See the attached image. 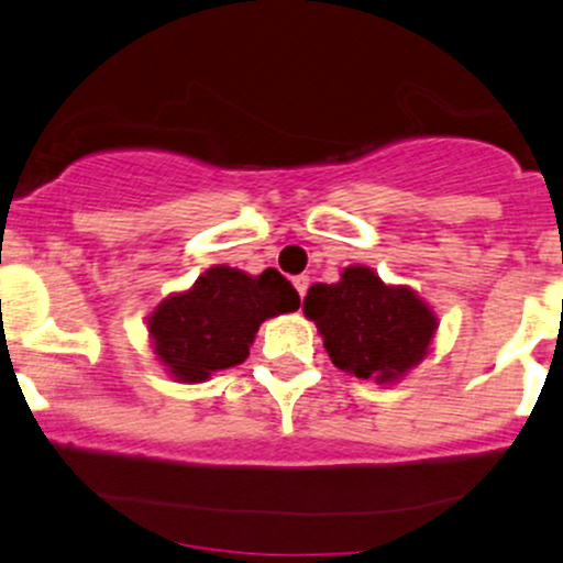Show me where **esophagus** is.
<instances>
[{
  "instance_id": "34e87169",
  "label": "esophagus",
  "mask_w": 563,
  "mask_h": 563,
  "mask_svg": "<svg viewBox=\"0 0 563 563\" xmlns=\"http://www.w3.org/2000/svg\"><path fill=\"white\" fill-rule=\"evenodd\" d=\"M292 284H295V289H298V295H300V298H306V292H308V284H311V279H308V276H295Z\"/></svg>"
}]
</instances>
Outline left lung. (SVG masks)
I'll return each instance as SVG.
<instances>
[{"instance_id": "obj_1", "label": "left lung", "mask_w": 563, "mask_h": 563, "mask_svg": "<svg viewBox=\"0 0 563 563\" xmlns=\"http://www.w3.org/2000/svg\"><path fill=\"white\" fill-rule=\"evenodd\" d=\"M302 313L338 369L380 385L418 366L439 330L433 308L415 289L385 284L366 265H349L334 284H313Z\"/></svg>"}]
</instances>
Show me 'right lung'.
Here are the masks:
<instances>
[{
	"label": "right lung",
	"instance_id": "right-lung-1",
	"mask_svg": "<svg viewBox=\"0 0 563 563\" xmlns=\"http://www.w3.org/2000/svg\"><path fill=\"white\" fill-rule=\"evenodd\" d=\"M300 295L279 271L250 276L229 265L205 271L194 287L164 298L148 316L151 349L175 380L205 383L250 356L265 319L298 311Z\"/></svg>",
	"mask_w": 563,
	"mask_h": 563
}]
</instances>
